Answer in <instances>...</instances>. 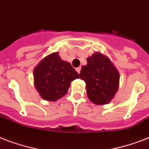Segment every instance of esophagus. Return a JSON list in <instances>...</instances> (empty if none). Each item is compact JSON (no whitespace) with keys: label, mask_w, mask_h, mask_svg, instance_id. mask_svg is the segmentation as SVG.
Segmentation results:
<instances>
[{"label":"esophagus","mask_w":149,"mask_h":149,"mask_svg":"<svg viewBox=\"0 0 149 149\" xmlns=\"http://www.w3.org/2000/svg\"><path fill=\"white\" fill-rule=\"evenodd\" d=\"M76 70H77V72H78V73H79L80 72V70H81V67L79 66V67H77V69H76Z\"/></svg>","instance_id":"34e87169"}]
</instances>
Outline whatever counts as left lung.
I'll return each instance as SVG.
<instances>
[{
	"label": "left lung",
	"instance_id": "left-lung-1",
	"mask_svg": "<svg viewBox=\"0 0 149 149\" xmlns=\"http://www.w3.org/2000/svg\"><path fill=\"white\" fill-rule=\"evenodd\" d=\"M82 66L80 79L86 83L89 100L97 105L108 104L119 86V72L107 56L96 52L86 58Z\"/></svg>",
	"mask_w": 149,
	"mask_h": 149
}]
</instances>
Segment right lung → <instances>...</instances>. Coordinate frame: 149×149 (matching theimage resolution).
Wrapping results in <instances>:
<instances>
[{"instance_id": "obj_1", "label": "right lung", "mask_w": 149, "mask_h": 149, "mask_svg": "<svg viewBox=\"0 0 149 149\" xmlns=\"http://www.w3.org/2000/svg\"><path fill=\"white\" fill-rule=\"evenodd\" d=\"M79 75L70 63L62 60L58 52L45 56L34 70L36 90L45 100L56 101L65 95L70 83Z\"/></svg>"}]
</instances>
